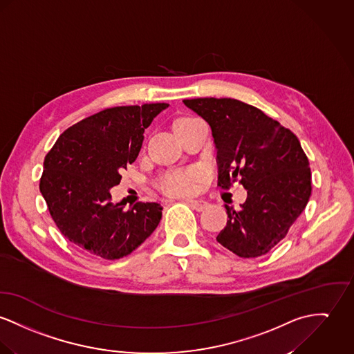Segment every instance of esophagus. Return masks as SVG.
<instances>
[{
  "mask_svg": "<svg viewBox=\"0 0 354 354\" xmlns=\"http://www.w3.org/2000/svg\"><path fill=\"white\" fill-rule=\"evenodd\" d=\"M187 202H189V205H190L191 207H192L194 210H196V212L205 210V209L207 207V205H209L206 201H202V199H189Z\"/></svg>",
  "mask_w": 354,
  "mask_h": 354,
  "instance_id": "obj_1",
  "label": "esophagus"
}]
</instances>
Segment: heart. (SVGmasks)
Here are the masks:
<instances>
[{"label": "heart", "mask_w": 354, "mask_h": 354, "mask_svg": "<svg viewBox=\"0 0 354 354\" xmlns=\"http://www.w3.org/2000/svg\"><path fill=\"white\" fill-rule=\"evenodd\" d=\"M195 118L182 117L175 122V128L178 129L182 125H186ZM194 172H172L164 176L160 182V189L169 195H185L194 190Z\"/></svg>", "instance_id": "heart-1"}]
</instances>
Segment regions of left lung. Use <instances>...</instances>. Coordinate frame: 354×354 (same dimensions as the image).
Returning <instances> with one entry per match:
<instances>
[{
  "label": "left lung",
  "instance_id": "1",
  "mask_svg": "<svg viewBox=\"0 0 354 354\" xmlns=\"http://www.w3.org/2000/svg\"><path fill=\"white\" fill-rule=\"evenodd\" d=\"M212 128L217 148L218 186L240 178L248 192L236 210L226 206L227 223L217 241L249 259L283 240L311 195L310 163L290 129L233 98L185 100Z\"/></svg>",
  "mask_w": 354,
  "mask_h": 354
}]
</instances>
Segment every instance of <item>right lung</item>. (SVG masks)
<instances>
[{"label": "right lung", "instance_id": "1", "mask_svg": "<svg viewBox=\"0 0 354 354\" xmlns=\"http://www.w3.org/2000/svg\"><path fill=\"white\" fill-rule=\"evenodd\" d=\"M168 104L117 106L90 115L56 140L47 153L40 192L60 233L86 254L117 260L142 244L162 219V205L125 210L110 190L133 163L144 132Z\"/></svg>", "mask_w": 354, "mask_h": 354}]
</instances>
